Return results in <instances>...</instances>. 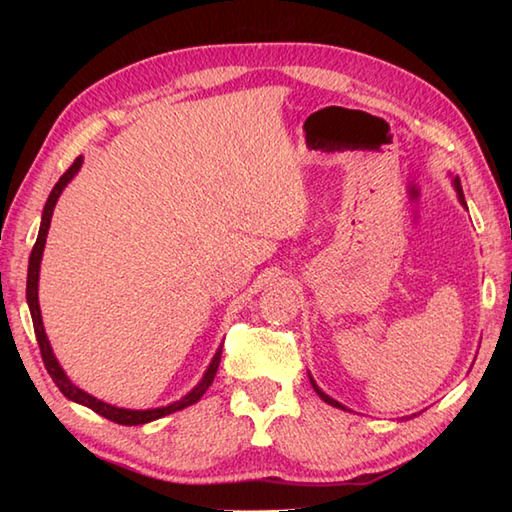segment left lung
I'll list each match as a JSON object with an SVG mask.
<instances>
[{"instance_id": "obj_1", "label": "left lung", "mask_w": 512, "mask_h": 512, "mask_svg": "<svg viewBox=\"0 0 512 512\" xmlns=\"http://www.w3.org/2000/svg\"><path fill=\"white\" fill-rule=\"evenodd\" d=\"M451 182H453V189H455V193H458V200H460V204H462V206H466V202H464V193H462V184H460V178L455 176ZM308 376H310V374H308ZM310 383H312L314 391H317V394H319V398H321V400H325V402H328V405H332V407H336V409H343V411H350V409H347L345 405H341L339 400H334V398H330L328 394H325V391H323V389L317 385V380H314L312 376H310Z\"/></svg>"}]
</instances>
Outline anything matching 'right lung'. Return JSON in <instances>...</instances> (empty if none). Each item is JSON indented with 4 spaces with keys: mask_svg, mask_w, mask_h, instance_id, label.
Wrapping results in <instances>:
<instances>
[{
    "mask_svg": "<svg viewBox=\"0 0 512 512\" xmlns=\"http://www.w3.org/2000/svg\"><path fill=\"white\" fill-rule=\"evenodd\" d=\"M83 165V156L76 158L72 162V167L63 173L59 178V182L54 184V189L48 195V202L43 206V213H41V226H39V235H37V242L35 248H32L30 253V262H28V284H26V299H28V308H30V317H32V325H35V336H37V343H39V350H41V358H43V365H46L50 378L54 380V385L59 387L61 394L76 402V405H83L92 411L99 413V416L112 420L116 424H125V427H136V424H145L151 420H158L162 416H169L173 411H180L189 405H195L202 396L204 391L211 387L213 378L217 374V365H220V358H222V345L217 347L215 356L211 358L209 367H206L204 376L200 378V383L195 385L187 396H182L180 400H173L171 405L167 407H156V409H125V407H116L110 405V402L99 400L96 396L88 394V391H83L81 387H76L72 380L68 378V374L63 372V367L59 365L57 356L52 352V345L48 341V334L46 328H43V319H41V308H39V270H41V257H43V248H46V237H48V228H50V220H52V211L54 206H57L59 195L63 193V189L68 187L72 182V178L79 173Z\"/></svg>",
    "mask_w": 512,
    "mask_h": 512,
    "instance_id": "right-lung-1",
    "label": "right lung"
}]
</instances>
